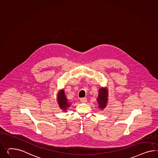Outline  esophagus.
<instances>
[{
  "label": "esophagus",
  "mask_w": 158,
  "mask_h": 158,
  "mask_svg": "<svg viewBox=\"0 0 158 158\" xmlns=\"http://www.w3.org/2000/svg\"><path fill=\"white\" fill-rule=\"evenodd\" d=\"M87 102V99L85 98H82L81 99V102L85 103Z\"/></svg>",
  "instance_id": "1"
}]
</instances>
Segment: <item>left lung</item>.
<instances>
[{
	"label": "left lung",
	"mask_w": 158,
	"mask_h": 158,
	"mask_svg": "<svg viewBox=\"0 0 158 158\" xmlns=\"http://www.w3.org/2000/svg\"><path fill=\"white\" fill-rule=\"evenodd\" d=\"M98 107L101 110H103L107 106L108 101V90L106 87H101L99 89L98 96L97 98Z\"/></svg>",
	"instance_id": "left-lung-1"
}]
</instances>
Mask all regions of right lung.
Returning a JSON list of instances; mask_svg holds the SVG:
<instances>
[{
  "label": "right lung",
  "instance_id": "right-lung-1",
  "mask_svg": "<svg viewBox=\"0 0 158 158\" xmlns=\"http://www.w3.org/2000/svg\"><path fill=\"white\" fill-rule=\"evenodd\" d=\"M57 103L61 109L64 112H67V110L70 106L71 103L68 101V99L66 97L63 89L60 90L57 93Z\"/></svg>",
  "mask_w": 158,
  "mask_h": 158
}]
</instances>
